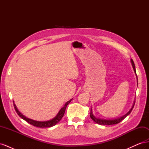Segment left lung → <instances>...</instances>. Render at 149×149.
Masks as SVG:
<instances>
[{
    "instance_id": "left-lung-1",
    "label": "left lung",
    "mask_w": 149,
    "mask_h": 149,
    "mask_svg": "<svg viewBox=\"0 0 149 149\" xmlns=\"http://www.w3.org/2000/svg\"><path fill=\"white\" fill-rule=\"evenodd\" d=\"M131 63H132V67H133V69H134V71L135 72V73H136V68H135V65H134V63L133 61V60L131 59ZM137 76V74H136ZM135 102H136V101H134V104L132 105V107L131 109H130V111L127 112V114H125L124 116H123V117H120V118H118V119H100V118H96V117L94 116L93 114V112H92V109L91 108V112H90V118H91L94 122H95L96 123L98 124H100V125H114V124H118L119 123L120 121L123 120L124 119H125L126 117H127L128 115L130 114V112H131L132 109L134 108V104H135Z\"/></svg>"
}]
</instances>
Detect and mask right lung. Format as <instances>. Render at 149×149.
I'll use <instances>...</instances> for the list:
<instances>
[{"label":"right lung","instance_id":"obj_1","mask_svg":"<svg viewBox=\"0 0 149 149\" xmlns=\"http://www.w3.org/2000/svg\"><path fill=\"white\" fill-rule=\"evenodd\" d=\"M71 100H72V99L65 103V106L60 110L59 112H58V114L55 117V118L52 119V120H49L48 121H37V120L27 118L26 117H25V116H24L23 114L20 113V111L17 109V108L15 104H13V106H14L15 110L17 113V114L19 115L22 119H23L24 120L27 122L28 123L30 124L31 125H32L33 126H36V127H52V126H53V125H55L56 124H58L60 121V120L63 118V116H64L66 106L68 105V104H70V102L71 101Z\"/></svg>","mask_w":149,"mask_h":149}]
</instances>
